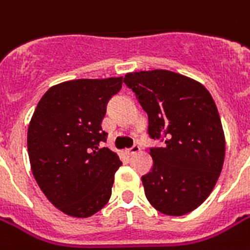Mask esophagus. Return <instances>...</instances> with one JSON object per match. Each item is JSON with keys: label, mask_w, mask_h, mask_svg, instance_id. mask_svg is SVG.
Returning <instances> with one entry per match:
<instances>
[{"label": "esophagus", "mask_w": 250, "mask_h": 250, "mask_svg": "<svg viewBox=\"0 0 250 250\" xmlns=\"http://www.w3.org/2000/svg\"><path fill=\"white\" fill-rule=\"evenodd\" d=\"M137 152H140V146H139L137 144H135L132 148H129L125 150V153H127L128 156H132V154H135V153H137Z\"/></svg>", "instance_id": "obj_1"}]
</instances>
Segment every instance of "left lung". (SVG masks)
Here are the masks:
<instances>
[{"mask_svg": "<svg viewBox=\"0 0 250 250\" xmlns=\"http://www.w3.org/2000/svg\"><path fill=\"white\" fill-rule=\"evenodd\" d=\"M125 85L148 114V133L164 146L150 148L145 196L154 209L179 217L197 209L215 187L225 162L221 117L201 83L167 70L129 72Z\"/></svg>", "mask_w": 250, "mask_h": 250, "instance_id": "obj_1", "label": "left lung"}]
</instances>
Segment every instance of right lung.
Masks as SVG:
<instances>
[{
	"instance_id": "obj_1",
	"label": "right lung",
	"mask_w": 250,
	"mask_h": 250,
	"mask_svg": "<svg viewBox=\"0 0 250 250\" xmlns=\"http://www.w3.org/2000/svg\"><path fill=\"white\" fill-rule=\"evenodd\" d=\"M123 78L78 79L49 88L27 133L33 176L48 200L70 217L88 218L107 204L117 153L100 148L107 133L101 122Z\"/></svg>"
}]
</instances>
